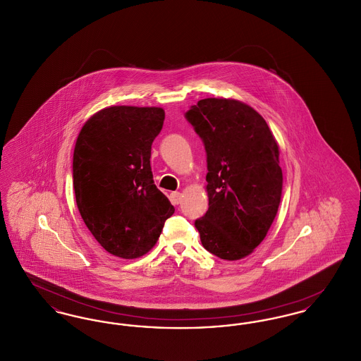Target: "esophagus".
<instances>
[{
	"instance_id": "esophagus-1",
	"label": "esophagus",
	"mask_w": 361,
	"mask_h": 361,
	"mask_svg": "<svg viewBox=\"0 0 361 361\" xmlns=\"http://www.w3.org/2000/svg\"><path fill=\"white\" fill-rule=\"evenodd\" d=\"M169 199H171L172 204L177 206V204L181 203V193H180V192H172L171 196H169Z\"/></svg>"
}]
</instances>
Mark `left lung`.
<instances>
[{
	"label": "left lung",
	"instance_id": "left-lung-1",
	"mask_svg": "<svg viewBox=\"0 0 361 361\" xmlns=\"http://www.w3.org/2000/svg\"><path fill=\"white\" fill-rule=\"evenodd\" d=\"M207 154L208 209L195 221L202 245L224 259L249 256L265 238L281 200L279 146L252 106L203 99L185 114Z\"/></svg>",
	"mask_w": 361,
	"mask_h": 361
}]
</instances>
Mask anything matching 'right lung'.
<instances>
[{
  "instance_id": "obj_1",
  "label": "right lung",
  "mask_w": 361,
  "mask_h": 361,
  "mask_svg": "<svg viewBox=\"0 0 361 361\" xmlns=\"http://www.w3.org/2000/svg\"><path fill=\"white\" fill-rule=\"evenodd\" d=\"M165 112L116 105L86 121L73 155V185L86 227L104 249L121 258L146 255L174 207L155 187L152 145Z\"/></svg>"
}]
</instances>
